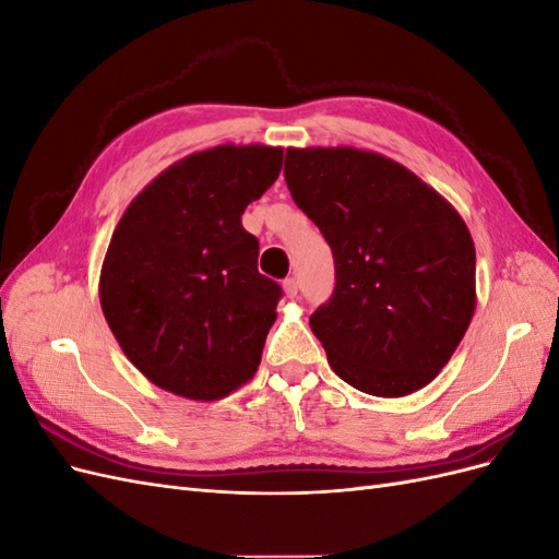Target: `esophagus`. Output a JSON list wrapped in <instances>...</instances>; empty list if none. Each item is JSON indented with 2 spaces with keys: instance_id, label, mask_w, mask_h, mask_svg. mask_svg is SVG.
Returning a JSON list of instances; mask_svg holds the SVG:
<instances>
[{
  "instance_id": "34e87169",
  "label": "esophagus",
  "mask_w": 559,
  "mask_h": 559,
  "mask_svg": "<svg viewBox=\"0 0 559 559\" xmlns=\"http://www.w3.org/2000/svg\"><path fill=\"white\" fill-rule=\"evenodd\" d=\"M282 286H284L286 298H294V296L298 294V280H296V277H286V280L282 282Z\"/></svg>"
}]
</instances>
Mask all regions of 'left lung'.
<instances>
[{
    "mask_svg": "<svg viewBox=\"0 0 559 559\" xmlns=\"http://www.w3.org/2000/svg\"><path fill=\"white\" fill-rule=\"evenodd\" d=\"M284 179L333 251L335 289L310 329L335 376L382 399L427 386L476 310L460 212L408 167L352 146L286 148Z\"/></svg>",
    "mask_w": 559,
    "mask_h": 559,
    "instance_id": "obj_1",
    "label": "left lung"
}]
</instances>
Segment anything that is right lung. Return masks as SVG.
I'll use <instances>...</instances> for the list:
<instances>
[{
  "label": "right lung",
  "mask_w": 559,
  "mask_h": 559,
  "mask_svg": "<svg viewBox=\"0 0 559 559\" xmlns=\"http://www.w3.org/2000/svg\"><path fill=\"white\" fill-rule=\"evenodd\" d=\"M284 151L222 144L167 167L118 222L99 273L114 337L144 378L193 401L249 382L277 319L242 214L275 183Z\"/></svg>",
  "instance_id": "add662e5"
}]
</instances>
